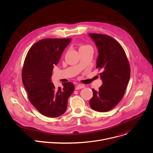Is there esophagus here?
Instances as JSON below:
<instances>
[{
	"label": "esophagus",
	"mask_w": 153,
	"mask_h": 153,
	"mask_svg": "<svg viewBox=\"0 0 153 153\" xmlns=\"http://www.w3.org/2000/svg\"><path fill=\"white\" fill-rule=\"evenodd\" d=\"M85 86L83 85H81V84H79V85H76V90H79V89H82L83 88H84Z\"/></svg>",
	"instance_id": "esophagus-1"
}]
</instances>
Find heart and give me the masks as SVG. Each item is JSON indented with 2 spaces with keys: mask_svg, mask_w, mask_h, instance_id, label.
Listing matches in <instances>:
<instances>
[{
  "mask_svg": "<svg viewBox=\"0 0 153 153\" xmlns=\"http://www.w3.org/2000/svg\"><path fill=\"white\" fill-rule=\"evenodd\" d=\"M90 47V46H89V45H82V46H81V47H80L79 50H80V49H82V48H86V47Z\"/></svg>",
  "mask_w": 153,
  "mask_h": 153,
  "instance_id": "b5f03b06",
  "label": "heart"
}]
</instances>
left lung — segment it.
I'll use <instances>...</instances> for the list:
<instances>
[{
  "label": "left lung",
  "instance_id": "8db88e82",
  "mask_svg": "<svg viewBox=\"0 0 153 153\" xmlns=\"http://www.w3.org/2000/svg\"><path fill=\"white\" fill-rule=\"evenodd\" d=\"M95 42L99 55L96 68L100 73L102 85L93 96L90 105L98 112H106L115 107L122 100L130 77V67L125 52L120 43L113 37L102 34L90 33Z\"/></svg>",
  "mask_w": 153,
  "mask_h": 153
}]
</instances>
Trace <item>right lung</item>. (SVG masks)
Returning <instances> with one entry per match:
<instances>
[{
	"mask_svg": "<svg viewBox=\"0 0 153 153\" xmlns=\"http://www.w3.org/2000/svg\"><path fill=\"white\" fill-rule=\"evenodd\" d=\"M71 40V38L40 40L31 47L24 61L22 79L28 99L39 113L48 117H57L65 112L74 90L70 82L62 83L63 88H56L51 79L54 66Z\"/></svg>",
	"mask_w": 153,
	"mask_h": 153,
	"instance_id": "right-lung-1",
	"label": "right lung"
}]
</instances>
